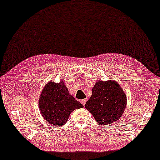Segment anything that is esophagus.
<instances>
[{"label":"esophagus","mask_w":160,"mask_h":160,"mask_svg":"<svg viewBox=\"0 0 160 160\" xmlns=\"http://www.w3.org/2000/svg\"><path fill=\"white\" fill-rule=\"evenodd\" d=\"M86 102H87V99H82V100H80V102L81 104H82L84 106L86 104Z\"/></svg>","instance_id":"esophagus-1"}]
</instances>
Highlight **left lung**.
<instances>
[{
	"label": "left lung",
	"instance_id": "obj_1",
	"mask_svg": "<svg viewBox=\"0 0 160 160\" xmlns=\"http://www.w3.org/2000/svg\"><path fill=\"white\" fill-rule=\"evenodd\" d=\"M127 105V96L113 79L99 80L92 89V95L85 108L102 126L109 125L120 118Z\"/></svg>",
	"mask_w": 160,
	"mask_h": 160
}]
</instances>
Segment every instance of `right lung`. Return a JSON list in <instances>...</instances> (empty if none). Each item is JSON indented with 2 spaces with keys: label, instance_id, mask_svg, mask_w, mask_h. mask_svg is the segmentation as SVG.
Returning <instances> with one entry per match:
<instances>
[{
  "label": "right lung",
  "instance_id": "right-lung-1",
  "mask_svg": "<svg viewBox=\"0 0 160 160\" xmlns=\"http://www.w3.org/2000/svg\"><path fill=\"white\" fill-rule=\"evenodd\" d=\"M84 106L69 93L63 81H49L39 98V109L44 119L53 126H62L71 113Z\"/></svg>",
  "mask_w": 160,
  "mask_h": 160
}]
</instances>
